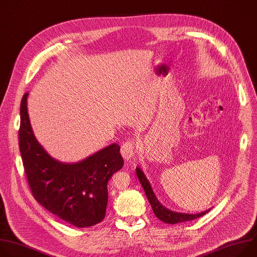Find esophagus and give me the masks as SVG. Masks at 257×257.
<instances>
[{
  "label": "esophagus",
  "mask_w": 257,
  "mask_h": 257,
  "mask_svg": "<svg viewBox=\"0 0 257 257\" xmlns=\"http://www.w3.org/2000/svg\"><path fill=\"white\" fill-rule=\"evenodd\" d=\"M135 148H136V144L133 141H126L121 145V149H120V153L123 157L124 160H131V158L134 155L135 152Z\"/></svg>",
  "instance_id": "obj_1"
}]
</instances>
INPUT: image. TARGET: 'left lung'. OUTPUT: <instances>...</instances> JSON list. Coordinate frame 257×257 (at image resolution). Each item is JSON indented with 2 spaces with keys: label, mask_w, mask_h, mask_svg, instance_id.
<instances>
[{
  "label": "left lung",
  "mask_w": 257,
  "mask_h": 257,
  "mask_svg": "<svg viewBox=\"0 0 257 257\" xmlns=\"http://www.w3.org/2000/svg\"><path fill=\"white\" fill-rule=\"evenodd\" d=\"M136 171H137V176H138V178L145 190V193L148 197V200L151 203V207H152L154 214H155L156 217L158 219H160L162 222L167 223V224H177V223L192 221L194 219H197L203 215H206L211 210L210 209V210H207L206 212H201L198 214H183V213L173 212V211L167 209L158 200L157 196L153 191L151 183L147 179V177L144 174V172L142 171V169L140 167H137Z\"/></svg>",
  "instance_id": "8db88e82"
}]
</instances>
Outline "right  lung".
Listing matches in <instances>:
<instances>
[{"label": "right lung", "instance_id": "obj_1", "mask_svg": "<svg viewBox=\"0 0 257 257\" xmlns=\"http://www.w3.org/2000/svg\"><path fill=\"white\" fill-rule=\"evenodd\" d=\"M27 96L20 105L19 148L34 198L51 214L78 228L91 227L105 217L112 174L122 168L118 144H111L78 163L51 157L36 140L29 120Z\"/></svg>", "mask_w": 257, "mask_h": 257}]
</instances>
